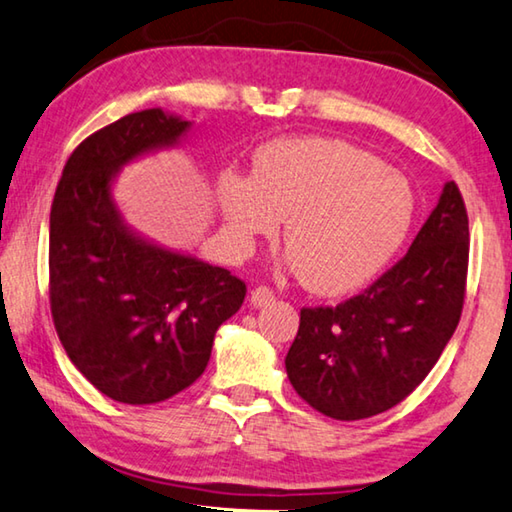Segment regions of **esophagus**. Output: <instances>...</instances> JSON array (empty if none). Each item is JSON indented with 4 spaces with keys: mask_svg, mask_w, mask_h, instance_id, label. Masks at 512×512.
I'll use <instances>...</instances> for the list:
<instances>
[{
    "mask_svg": "<svg viewBox=\"0 0 512 512\" xmlns=\"http://www.w3.org/2000/svg\"><path fill=\"white\" fill-rule=\"evenodd\" d=\"M274 301V290L270 286H256L251 290V304L254 306H267Z\"/></svg>",
    "mask_w": 512,
    "mask_h": 512,
    "instance_id": "esophagus-1",
    "label": "esophagus"
}]
</instances>
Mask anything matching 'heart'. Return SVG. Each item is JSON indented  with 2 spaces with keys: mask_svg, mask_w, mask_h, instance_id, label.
Masks as SVG:
<instances>
[{
  "mask_svg": "<svg viewBox=\"0 0 512 512\" xmlns=\"http://www.w3.org/2000/svg\"><path fill=\"white\" fill-rule=\"evenodd\" d=\"M220 201L240 242L272 238L286 220L283 240L301 281L326 295L370 279L413 220V192L401 174L365 149L326 138L263 147L254 179L224 174Z\"/></svg>",
  "mask_w": 512,
  "mask_h": 512,
  "instance_id": "obj_1",
  "label": "heart"
}]
</instances>
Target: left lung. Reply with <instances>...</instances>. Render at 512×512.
<instances>
[{"instance_id":"left-lung-1","label":"left lung","mask_w":512,"mask_h":512,"mask_svg":"<svg viewBox=\"0 0 512 512\" xmlns=\"http://www.w3.org/2000/svg\"><path fill=\"white\" fill-rule=\"evenodd\" d=\"M469 220L449 181L408 254L338 306H304L286 370L297 395L340 422L404 401L438 363L463 315Z\"/></svg>"}]
</instances>
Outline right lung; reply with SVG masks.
Instances as JSON below:
<instances>
[{
	"label": "right lung",
	"instance_id": "obj_1",
	"mask_svg": "<svg viewBox=\"0 0 512 512\" xmlns=\"http://www.w3.org/2000/svg\"><path fill=\"white\" fill-rule=\"evenodd\" d=\"M190 124L158 108L124 115L67 158L49 213V308L65 354L120 404H158L204 374L217 326L245 281L127 231L111 201L115 170L170 145Z\"/></svg>",
	"mask_w": 512,
	"mask_h": 512
}]
</instances>
